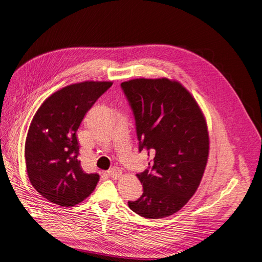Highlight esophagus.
<instances>
[{
    "label": "esophagus",
    "mask_w": 262,
    "mask_h": 262,
    "mask_svg": "<svg viewBox=\"0 0 262 262\" xmlns=\"http://www.w3.org/2000/svg\"><path fill=\"white\" fill-rule=\"evenodd\" d=\"M107 174L110 177H111V179H117V177L122 174V171L119 167H112L107 171Z\"/></svg>",
    "instance_id": "1"
}]
</instances>
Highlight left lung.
I'll return each mask as SVG.
<instances>
[{
	"label": "left lung",
	"instance_id": "8db88e82",
	"mask_svg": "<svg viewBox=\"0 0 262 262\" xmlns=\"http://www.w3.org/2000/svg\"><path fill=\"white\" fill-rule=\"evenodd\" d=\"M136 124L139 152L149 162L137 177L142 195L128 207L147 219L181 210L196 192L209 154L207 124L197 102L180 82L167 78L121 83Z\"/></svg>",
	"mask_w": 262,
	"mask_h": 262
}]
</instances>
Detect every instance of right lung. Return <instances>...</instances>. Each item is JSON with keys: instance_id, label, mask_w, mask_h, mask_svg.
<instances>
[{"instance_id": "right-lung-1", "label": "right lung", "mask_w": 262, "mask_h": 262, "mask_svg": "<svg viewBox=\"0 0 262 262\" xmlns=\"http://www.w3.org/2000/svg\"><path fill=\"white\" fill-rule=\"evenodd\" d=\"M111 81H83L50 96L33 116L25 145L29 181L42 197L72 207L95 190L98 173L82 170L77 130Z\"/></svg>"}]
</instances>
